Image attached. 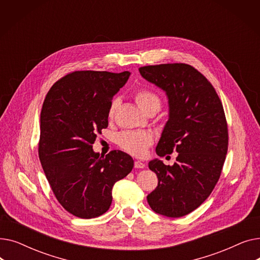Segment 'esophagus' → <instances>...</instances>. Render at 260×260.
<instances>
[{"instance_id":"esophagus-1","label":"esophagus","mask_w":260,"mask_h":260,"mask_svg":"<svg viewBox=\"0 0 260 260\" xmlns=\"http://www.w3.org/2000/svg\"><path fill=\"white\" fill-rule=\"evenodd\" d=\"M135 168L136 169H144L145 168V165L142 162V161H135Z\"/></svg>"}]
</instances>
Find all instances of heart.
Wrapping results in <instances>:
<instances>
[{
    "instance_id": "b5f03b06",
    "label": "heart",
    "mask_w": 260,
    "mask_h": 260,
    "mask_svg": "<svg viewBox=\"0 0 260 260\" xmlns=\"http://www.w3.org/2000/svg\"><path fill=\"white\" fill-rule=\"evenodd\" d=\"M135 100L139 105L142 111L147 114L148 112L156 111L158 112L161 107V99L159 95L146 88L138 89L135 93ZM120 104L119 98L113 99L109 105L108 109V117L113 118L117 108ZM118 144L121 148L124 149L127 153L141 157L144 156L147 152V148L153 143V136L147 132H123L118 136Z\"/></svg>"
}]
</instances>
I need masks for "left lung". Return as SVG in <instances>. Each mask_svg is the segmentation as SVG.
I'll list each match as a JSON object with an SVG mask.
<instances>
[{
	"label": "left lung",
	"instance_id": "obj_1",
	"mask_svg": "<svg viewBox=\"0 0 260 260\" xmlns=\"http://www.w3.org/2000/svg\"><path fill=\"white\" fill-rule=\"evenodd\" d=\"M139 72L169 99V120L156 153H178L172 167L149 161L158 185L147 202L160 215L182 217L200 207L219 180L229 144L223 106L210 81L188 64L148 65Z\"/></svg>",
	"mask_w": 260,
	"mask_h": 260
}]
</instances>
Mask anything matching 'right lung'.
Here are the masks:
<instances>
[{"mask_svg":"<svg viewBox=\"0 0 260 260\" xmlns=\"http://www.w3.org/2000/svg\"><path fill=\"white\" fill-rule=\"evenodd\" d=\"M129 75L74 72L58 80L43 102L39 158L54 196L79 218L104 214L112 204L114 184L134 168L124 152L104 157L92 149L97 134L108 125L112 99Z\"/></svg>","mask_w":260,"mask_h":260,"instance_id":"1","label":"right lung"}]
</instances>
